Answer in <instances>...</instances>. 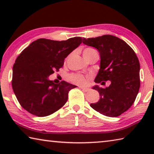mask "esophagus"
Segmentation results:
<instances>
[{"label": "esophagus", "instance_id": "34e87169", "mask_svg": "<svg viewBox=\"0 0 154 154\" xmlns=\"http://www.w3.org/2000/svg\"><path fill=\"white\" fill-rule=\"evenodd\" d=\"M81 88H82L83 91H84V92H88V91L90 90L89 88H83V87H81Z\"/></svg>", "mask_w": 154, "mask_h": 154}]
</instances>
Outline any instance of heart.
Returning <instances> with one entry per match:
<instances>
[{
  "instance_id": "obj_1",
  "label": "heart",
  "mask_w": 154,
  "mask_h": 154,
  "mask_svg": "<svg viewBox=\"0 0 154 154\" xmlns=\"http://www.w3.org/2000/svg\"><path fill=\"white\" fill-rule=\"evenodd\" d=\"M95 51H96L94 49L92 48H85L84 50L83 51V58H84V59L86 60ZM68 80H69L70 82L78 85H83L85 83V82H86V79H85V77L84 75L78 73H72L69 75V76H68Z\"/></svg>"
}]
</instances>
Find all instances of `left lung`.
I'll return each mask as SVG.
<instances>
[{
  "instance_id": "obj_1",
  "label": "left lung",
  "mask_w": 154,
  "mask_h": 154,
  "mask_svg": "<svg viewBox=\"0 0 154 154\" xmlns=\"http://www.w3.org/2000/svg\"><path fill=\"white\" fill-rule=\"evenodd\" d=\"M83 43L98 49L100 69L94 82L105 85V88H93L100 94L98 103L90 104L95 111L109 117H118L134 103L140 88V64L131 47L118 37L106 35L83 38Z\"/></svg>"
}]
</instances>
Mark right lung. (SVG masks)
Segmentation results:
<instances>
[{"label": "right lung", "mask_w": 154, "mask_h": 154, "mask_svg": "<svg viewBox=\"0 0 154 154\" xmlns=\"http://www.w3.org/2000/svg\"><path fill=\"white\" fill-rule=\"evenodd\" d=\"M82 43V38L66 41L39 38L30 44L15 60L11 85L20 105L38 117L49 116L66 103L69 91L76 86L64 81L48 79L63 66L64 58Z\"/></svg>", "instance_id": "right-lung-1"}]
</instances>
